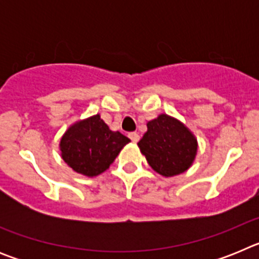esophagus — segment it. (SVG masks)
Here are the masks:
<instances>
[{"instance_id": "34e87169", "label": "esophagus", "mask_w": 259, "mask_h": 259, "mask_svg": "<svg viewBox=\"0 0 259 259\" xmlns=\"http://www.w3.org/2000/svg\"><path fill=\"white\" fill-rule=\"evenodd\" d=\"M128 136H130V139H131L134 143H137V141L140 140V136H139V134H137V132H131V134L128 135Z\"/></svg>"}]
</instances>
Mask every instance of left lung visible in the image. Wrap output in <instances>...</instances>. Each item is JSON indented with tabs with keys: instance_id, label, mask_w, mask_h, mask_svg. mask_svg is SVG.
I'll return each instance as SVG.
<instances>
[{
	"instance_id": "8db88e82",
	"label": "left lung",
	"mask_w": 259,
	"mask_h": 259,
	"mask_svg": "<svg viewBox=\"0 0 259 259\" xmlns=\"http://www.w3.org/2000/svg\"><path fill=\"white\" fill-rule=\"evenodd\" d=\"M146 125L148 131L137 145L153 170L163 176L188 170L197 153V141L188 128L166 114Z\"/></svg>"
}]
</instances>
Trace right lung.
Listing matches in <instances>:
<instances>
[{
  "mask_svg": "<svg viewBox=\"0 0 259 259\" xmlns=\"http://www.w3.org/2000/svg\"><path fill=\"white\" fill-rule=\"evenodd\" d=\"M130 139L107 127L100 115L75 123L61 140L63 161L74 171L97 176L106 171Z\"/></svg>",
  "mask_w": 259,
  "mask_h": 259,
  "instance_id": "obj_1",
  "label": "right lung"
}]
</instances>
